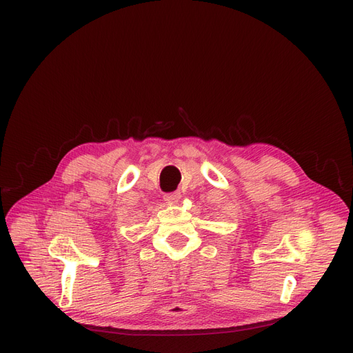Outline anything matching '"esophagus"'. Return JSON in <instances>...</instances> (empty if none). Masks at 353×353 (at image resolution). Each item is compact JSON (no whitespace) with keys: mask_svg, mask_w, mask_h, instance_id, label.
<instances>
[{"mask_svg":"<svg viewBox=\"0 0 353 353\" xmlns=\"http://www.w3.org/2000/svg\"><path fill=\"white\" fill-rule=\"evenodd\" d=\"M181 194L180 192H174V193H167L164 194V201L169 203V205H176V203H179Z\"/></svg>","mask_w":353,"mask_h":353,"instance_id":"obj_1","label":"esophagus"}]
</instances>
